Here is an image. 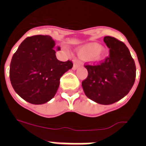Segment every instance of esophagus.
Returning a JSON list of instances; mask_svg holds the SVG:
<instances>
[{
	"mask_svg": "<svg viewBox=\"0 0 146 146\" xmlns=\"http://www.w3.org/2000/svg\"><path fill=\"white\" fill-rule=\"evenodd\" d=\"M80 65H81V64H80L78 61H74V65H73V69H74V70H75V69H77L78 67L80 66Z\"/></svg>",
	"mask_w": 146,
	"mask_h": 146,
	"instance_id": "obj_1",
	"label": "esophagus"
}]
</instances>
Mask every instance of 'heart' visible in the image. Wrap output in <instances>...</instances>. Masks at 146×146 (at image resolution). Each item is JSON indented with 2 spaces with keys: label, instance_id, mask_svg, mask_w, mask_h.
I'll use <instances>...</instances> for the list:
<instances>
[{
  "label": "heart",
  "instance_id": "heart-1",
  "mask_svg": "<svg viewBox=\"0 0 146 146\" xmlns=\"http://www.w3.org/2000/svg\"><path fill=\"white\" fill-rule=\"evenodd\" d=\"M105 49L96 42L86 44L78 50V54L81 58H87L91 61H97L102 58Z\"/></svg>",
  "mask_w": 146,
  "mask_h": 146
}]
</instances>
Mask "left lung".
Returning <instances> with one entry per match:
<instances>
[{"instance_id":"obj_1","label":"left lung","mask_w":146,"mask_h":146,"mask_svg":"<svg viewBox=\"0 0 146 146\" xmlns=\"http://www.w3.org/2000/svg\"><path fill=\"white\" fill-rule=\"evenodd\" d=\"M109 57L98 65H85L88 77L82 82L86 96L101 104H111L128 94L136 77V66L128 47L112 36H105Z\"/></svg>"}]
</instances>
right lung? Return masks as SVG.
I'll return each instance as SVG.
<instances>
[{"label":"right lung","instance_id":"1","mask_svg":"<svg viewBox=\"0 0 146 146\" xmlns=\"http://www.w3.org/2000/svg\"><path fill=\"white\" fill-rule=\"evenodd\" d=\"M55 44L50 36H33L25 38L13 55L9 69L11 86L31 104H42L52 99L61 76L73 66L71 60H58Z\"/></svg>","mask_w":146,"mask_h":146}]
</instances>
